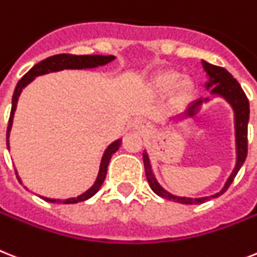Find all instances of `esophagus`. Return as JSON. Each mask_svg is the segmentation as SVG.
I'll use <instances>...</instances> for the list:
<instances>
[{
  "label": "esophagus",
  "mask_w": 257,
  "mask_h": 257,
  "mask_svg": "<svg viewBox=\"0 0 257 257\" xmlns=\"http://www.w3.org/2000/svg\"><path fill=\"white\" fill-rule=\"evenodd\" d=\"M136 129L139 131L140 133H149L150 131H152V128H150V125L147 124L145 121H139L137 124H136Z\"/></svg>",
  "instance_id": "obj_1"
}]
</instances>
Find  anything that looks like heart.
<instances>
[{
    "mask_svg": "<svg viewBox=\"0 0 257 257\" xmlns=\"http://www.w3.org/2000/svg\"><path fill=\"white\" fill-rule=\"evenodd\" d=\"M179 80H181V76H179L178 74H176V72H169V74L161 75V76L158 78L157 84L162 91H170V89H173L177 84H178ZM183 88H185V91H187V89H189V85L183 84Z\"/></svg>",
    "mask_w": 257,
    "mask_h": 257,
    "instance_id": "1",
    "label": "heart"
}]
</instances>
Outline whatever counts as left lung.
Wrapping results in <instances>:
<instances>
[{
    "label": "left lung",
    "instance_id": "left-lung-1",
    "mask_svg": "<svg viewBox=\"0 0 257 257\" xmlns=\"http://www.w3.org/2000/svg\"><path fill=\"white\" fill-rule=\"evenodd\" d=\"M202 67L206 71V74L208 75V83H206V88H211V93L214 95H219L224 97V99L231 104V107L235 113V135H236V166L233 169L232 174L230 178L227 179L226 185L218 194H214L211 197H203V198H186V197H177L173 194L168 193L164 187L160 186V183L157 182V179L154 177L152 166H150L149 157H148L147 152L143 153L144 166H145V174H147V179L149 182L150 189L153 190L154 193L160 195V197L169 199V201L178 202V203L183 204H201L204 202L210 201L211 198H216L219 195H222L231 183L233 182V179L236 177L237 172L240 170L241 165L245 161L248 152V120H249V103L244 91L241 89L240 84L237 83L236 79H233L232 75L226 70V68L219 67V66H214L207 62L202 60ZM207 100V99H206ZM202 104V100H197L191 107L187 109V114L189 116H194L195 110Z\"/></svg>",
    "mask_w": 257,
    "mask_h": 257
}]
</instances>
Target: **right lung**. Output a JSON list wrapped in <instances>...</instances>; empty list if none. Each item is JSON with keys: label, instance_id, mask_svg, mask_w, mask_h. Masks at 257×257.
Here are the masks:
<instances>
[{"label": "right lung", "instance_id": "right-lung-1", "mask_svg": "<svg viewBox=\"0 0 257 257\" xmlns=\"http://www.w3.org/2000/svg\"><path fill=\"white\" fill-rule=\"evenodd\" d=\"M114 59L113 55H72V54H58V55H53L46 58L45 60L39 62L38 64H35L34 67L31 68L27 74H25L22 76L18 83H17V87L14 89L13 100H12V110H10V117H9V125H8V132H6V145H8V149H9V133L10 129H12V124H13V116L14 112H16L17 103H18V97H20L22 89L26 87L31 80H34L35 76H39V75L49 74V72H55V71L60 70H83V68H93L97 67V66H104V64L109 63ZM121 145V140H116L114 143H112L109 147L107 148V150L104 152L103 158H101V164H100V170L99 174H97V178H96L95 183L91 189H88L85 193H83L81 195L76 198H70V199H51V198L41 197L42 199H45L46 202H50V203H78V202H83L89 199L91 197H93L99 189L103 185L105 176H107V169L108 164H109V160L112 157V154L116 153L117 149ZM17 174V172H16ZM20 179V177H18ZM21 182V179H20Z\"/></svg>", "mask_w": 257, "mask_h": 257}]
</instances>
